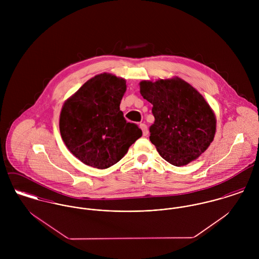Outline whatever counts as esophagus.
Returning a JSON list of instances; mask_svg holds the SVG:
<instances>
[{
    "label": "esophagus",
    "mask_w": 259,
    "mask_h": 259,
    "mask_svg": "<svg viewBox=\"0 0 259 259\" xmlns=\"http://www.w3.org/2000/svg\"><path fill=\"white\" fill-rule=\"evenodd\" d=\"M140 127H141V128H142V131H143V135H144L145 137H147L148 135V130L147 124H145V123H141V124H140Z\"/></svg>",
    "instance_id": "1"
}]
</instances>
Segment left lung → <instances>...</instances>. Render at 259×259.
<instances>
[{
	"mask_svg": "<svg viewBox=\"0 0 259 259\" xmlns=\"http://www.w3.org/2000/svg\"><path fill=\"white\" fill-rule=\"evenodd\" d=\"M140 92L152 105L149 140L160 156L186 165L210 146L217 132L214 111L202 95L179 76L142 80Z\"/></svg>",
	"mask_w": 259,
	"mask_h": 259,
	"instance_id": "obj_1",
	"label": "left lung"
}]
</instances>
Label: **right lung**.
<instances>
[{
	"label": "right lung",
	"mask_w": 259,
	"mask_h": 259,
	"mask_svg": "<svg viewBox=\"0 0 259 259\" xmlns=\"http://www.w3.org/2000/svg\"><path fill=\"white\" fill-rule=\"evenodd\" d=\"M125 82L114 74H97L63 105L62 139L74 156L89 166L109 168L143 135L136 123L126 122L119 110Z\"/></svg>",
	"instance_id": "obj_1"
}]
</instances>
